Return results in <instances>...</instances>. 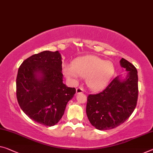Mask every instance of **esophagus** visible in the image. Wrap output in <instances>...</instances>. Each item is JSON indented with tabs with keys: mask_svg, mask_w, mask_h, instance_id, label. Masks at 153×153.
<instances>
[{
	"mask_svg": "<svg viewBox=\"0 0 153 153\" xmlns=\"http://www.w3.org/2000/svg\"><path fill=\"white\" fill-rule=\"evenodd\" d=\"M76 94H79V93H83V89L81 88H77L76 89Z\"/></svg>",
	"mask_w": 153,
	"mask_h": 153,
	"instance_id": "obj_1",
	"label": "esophagus"
}]
</instances>
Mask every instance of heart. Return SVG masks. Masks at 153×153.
I'll return each instance as SVG.
<instances>
[{
	"instance_id": "b5f03b06",
	"label": "heart",
	"mask_w": 153,
	"mask_h": 153,
	"mask_svg": "<svg viewBox=\"0 0 153 153\" xmlns=\"http://www.w3.org/2000/svg\"><path fill=\"white\" fill-rule=\"evenodd\" d=\"M115 73V66L110 61H103L96 56H85L74 59L71 66L65 65L63 74L76 83L79 76L85 77V83L90 90H99L109 83Z\"/></svg>"
}]
</instances>
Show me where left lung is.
Listing matches in <instances>:
<instances>
[{
	"mask_svg": "<svg viewBox=\"0 0 153 153\" xmlns=\"http://www.w3.org/2000/svg\"><path fill=\"white\" fill-rule=\"evenodd\" d=\"M120 65L128 72L124 81L117 76L101 92L88 96L87 116L91 125L98 130H109L124 123L137 105V69L124 58L120 60Z\"/></svg>",
	"mask_w": 153,
	"mask_h": 153,
	"instance_id": "obj_1",
	"label": "left lung"
}]
</instances>
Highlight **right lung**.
I'll use <instances>...</instances> for the list:
<instances>
[{
  "label": "right lung",
  "mask_w": 153,
  "mask_h": 153,
  "mask_svg": "<svg viewBox=\"0 0 153 153\" xmlns=\"http://www.w3.org/2000/svg\"><path fill=\"white\" fill-rule=\"evenodd\" d=\"M62 57L46 51L30 56L20 65L16 96L21 109L30 119L47 126L62 118L68 102L76 93L63 83Z\"/></svg>",
  "instance_id": "obj_1"
}]
</instances>
